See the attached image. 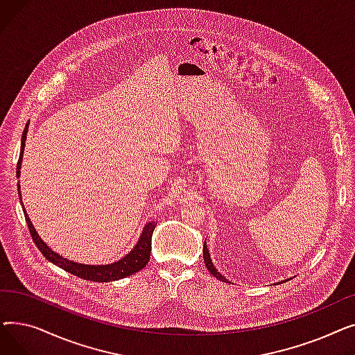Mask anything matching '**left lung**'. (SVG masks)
<instances>
[{
    "label": "left lung",
    "mask_w": 355,
    "mask_h": 355,
    "mask_svg": "<svg viewBox=\"0 0 355 355\" xmlns=\"http://www.w3.org/2000/svg\"><path fill=\"white\" fill-rule=\"evenodd\" d=\"M202 257H204V263H206V266H207V269H209V272L214 276V277H217V279H220L221 282H229L227 279L223 276L217 269H216V266L213 265V260H211V256H210V253H209V249H207V241H204V245H202Z\"/></svg>",
    "instance_id": "8db88e82"
}]
</instances>
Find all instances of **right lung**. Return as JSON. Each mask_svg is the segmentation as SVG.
<instances>
[{
    "instance_id": "right-lung-1",
    "label": "right lung",
    "mask_w": 355,
    "mask_h": 355,
    "mask_svg": "<svg viewBox=\"0 0 355 355\" xmlns=\"http://www.w3.org/2000/svg\"><path fill=\"white\" fill-rule=\"evenodd\" d=\"M27 132H28V123L24 128L23 138H21L20 158H18V162H17V178H20V174H21L20 170H21V164H23ZM17 187H18V196H20V201L23 204L20 184H17ZM23 211H24V216H26V221H27L30 234L34 240L37 249H39L43 253V256L49 260V262L64 269L66 272H69L74 276L86 279V281H92V282L119 281V279H123L126 276H130V275L139 272L149 262V256H151V239H153L154 229L157 226L155 221L146 223V225L142 229V233H141L138 241H137V245L132 249H130V252H128L126 256L121 257L119 260H116V262L107 263V265H85V263L71 262V260H69V259L60 256L59 253H55L54 250H51V248H49L44 243V240L39 236V233L35 232L33 223H31V220H30V217H28V214L24 209V204H23Z\"/></svg>"
}]
</instances>
